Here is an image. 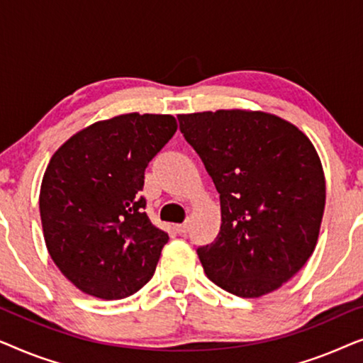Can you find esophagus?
Returning a JSON list of instances; mask_svg holds the SVG:
<instances>
[{
	"mask_svg": "<svg viewBox=\"0 0 363 363\" xmlns=\"http://www.w3.org/2000/svg\"><path fill=\"white\" fill-rule=\"evenodd\" d=\"M175 230L178 235H186L188 230H190V226H188V223H183V225H177Z\"/></svg>",
	"mask_w": 363,
	"mask_h": 363,
	"instance_id": "obj_1",
	"label": "esophagus"
}]
</instances>
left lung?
<instances>
[{
    "mask_svg": "<svg viewBox=\"0 0 363 363\" xmlns=\"http://www.w3.org/2000/svg\"><path fill=\"white\" fill-rule=\"evenodd\" d=\"M221 203V228L198 247L205 274L231 294L261 297L291 279L315 250L325 177L309 137L261 111L178 116Z\"/></svg>",
    "mask_w": 363,
    "mask_h": 363,
    "instance_id": "obj_1",
    "label": "left lung"
}]
</instances>
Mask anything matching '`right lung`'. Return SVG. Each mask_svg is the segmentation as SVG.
I'll return each mask as SVG.
<instances>
[{"mask_svg":"<svg viewBox=\"0 0 363 363\" xmlns=\"http://www.w3.org/2000/svg\"><path fill=\"white\" fill-rule=\"evenodd\" d=\"M177 127L173 116L123 113L74 133L49 160L39 193L44 241L84 294L123 299L152 279L168 235L148 220L140 191Z\"/></svg>","mask_w":363,"mask_h":363,"instance_id":"right-lung-1","label":"right lung"}]
</instances>
